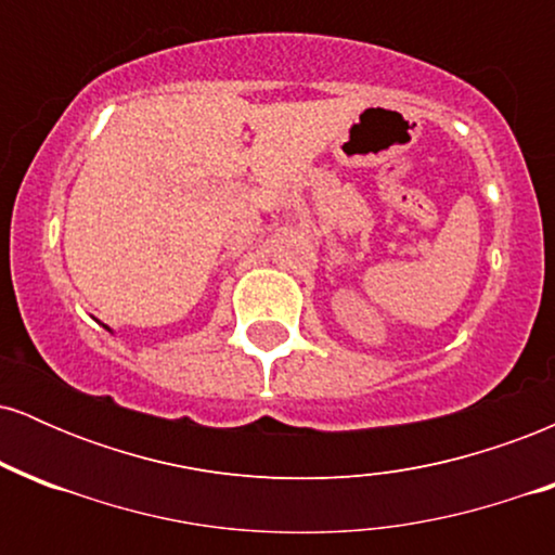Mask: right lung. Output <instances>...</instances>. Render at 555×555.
<instances>
[{
  "mask_svg": "<svg viewBox=\"0 0 555 555\" xmlns=\"http://www.w3.org/2000/svg\"><path fill=\"white\" fill-rule=\"evenodd\" d=\"M104 328H106V331H112V328H109V326H104Z\"/></svg>",
  "mask_w": 555,
  "mask_h": 555,
  "instance_id": "1",
  "label": "right lung"
}]
</instances>
